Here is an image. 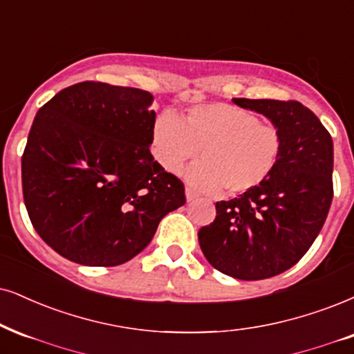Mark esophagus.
Returning a JSON list of instances; mask_svg holds the SVG:
<instances>
[{
    "mask_svg": "<svg viewBox=\"0 0 354 354\" xmlns=\"http://www.w3.org/2000/svg\"><path fill=\"white\" fill-rule=\"evenodd\" d=\"M185 198H187V202H194V200L197 198V194H195V192H192L190 189H187L185 190Z\"/></svg>",
    "mask_w": 354,
    "mask_h": 354,
    "instance_id": "1",
    "label": "esophagus"
}]
</instances>
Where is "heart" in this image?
Wrapping results in <instances>:
<instances>
[{"mask_svg":"<svg viewBox=\"0 0 354 354\" xmlns=\"http://www.w3.org/2000/svg\"><path fill=\"white\" fill-rule=\"evenodd\" d=\"M282 134L274 124L261 123L254 113L225 103L202 104L182 121L164 111L152 126V149L162 167L178 174L190 165L185 180L192 189L243 194L261 185L281 159Z\"/></svg>","mask_w":354,"mask_h":354,"instance_id":"b5f03b06","label":"heart"}]
</instances>
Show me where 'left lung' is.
Listing matches in <instances>:
<instances>
[{
	"label": "left lung",
	"instance_id": "1",
	"mask_svg": "<svg viewBox=\"0 0 354 354\" xmlns=\"http://www.w3.org/2000/svg\"><path fill=\"white\" fill-rule=\"evenodd\" d=\"M282 134L281 159L261 185L228 202L198 231L205 257L241 281L274 277L297 264L324 226L333 198V141L299 102L233 98Z\"/></svg>",
	"mask_w": 354,
	"mask_h": 354
}]
</instances>
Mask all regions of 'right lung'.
I'll return each mask as SVG.
<instances>
[{
    "mask_svg": "<svg viewBox=\"0 0 354 354\" xmlns=\"http://www.w3.org/2000/svg\"><path fill=\"white\" fill-rule=\"evenodd\" d=\"M149 91L82 82L37 111L21 162L37 234L65 259L120 266L185 203L184 184L152 157Z\"/></svg>",
    "mask_w": 354,
    "mask_h": 354,
    "instance_id": "right-lung-1",
    "label": "right lung"
}]
</instances>
